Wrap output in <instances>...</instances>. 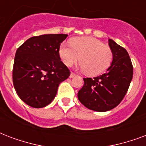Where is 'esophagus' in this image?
Instances as JSON below:
<instances>
[{"mask_svg": "<svg viewBox=\"0 0 146 146\" xmlns=\"http://www.w3.org/2000/svg\"><path fill=\"white\" fill-rule=\"evenodd\" d=\"M76 76V74H74V72H71V74H70V78H74V77Z\"/></svg>", "mask_w": 146, "mask_h": 146, "instance_id": "esophagus-1", "label": "esophagus"}]
</instances>
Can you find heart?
Wrapping results in <instances>:
<instances>
[{
	"label": "heart",
	"mask_w": 146,
	"mask_h": 146,
	"mask_svg": "<svg viewBox=\"0 0 146 146\" xmlns=\"http://www.w3.org/2000/svg\"><path fill=\"white\" fill-rule=\"evenodd\" d=\"M58 53L65 65L72 66L81 59L80 68L91 76L104 72L113 60L109 46L93 37L74 38L70 44L63 42Z\"/></svg>",
	"instance_id": "heart-1"
}]
</instances>
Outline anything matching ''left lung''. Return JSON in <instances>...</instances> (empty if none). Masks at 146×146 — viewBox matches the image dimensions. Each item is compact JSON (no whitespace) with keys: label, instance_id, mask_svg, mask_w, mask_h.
Here are the masks:
<instances>
[{"label":"left lung","instance_id":"8db88e82","mask_svg":"<svg viewBox=\"0 0 146 146\" xmlns=\"http://www.w3.org/2000/svg\"><path fill=\"white\" fill-rule=\"evenodd\" d=\"M113 61L107 72L95 78H84L78 93L79 101L87 108L106 112L116 107L123 99L133 78V68L127 51L108 39Z\"/></svg>","mask_w":146,"mask_h":146}]
</instances>
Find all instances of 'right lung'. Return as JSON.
Wrapping results in <instances>:
<instances>
[{"label": "right lung", "mask_w": 146, "mask_h": 146, "mask_svg": "<svg viewBox=\"0 0 146 146\" xmlns=\"http://www.w3.org/2000/svg\"><path fill=\"white\" fill-rule=\"evenodd\" d=\"M67 34H44L27 39L16 52L13 82L27 105L42 108L55 98L61 82L70 72L61 61L59 47Z\"/></svg>", "instance_id": "add662e5"}]
</instances>
